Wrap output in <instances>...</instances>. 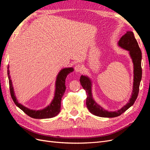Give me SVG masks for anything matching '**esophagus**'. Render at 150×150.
I'll return each instance as SVG.
<instances>
[{
	"label": "esophagus",
	"instance_id": "esophagus-1",
	"mask_svg": "<svg viewBox=\"0 0 150 150\" xmlns=\"http://www.w3.org/2000/svg\"><path fill=\"white\" fill-rule=\"evenodd\" d=\"M74 69H75V71H76V72H81V71H82L83 70V66L82 65L79 64H76V65L75 66Z\"/></svg>",
	"mask_w": 150,
	"mask_h": 150
}]
</instances>
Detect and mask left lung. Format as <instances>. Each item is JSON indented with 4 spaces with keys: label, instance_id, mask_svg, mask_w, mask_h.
I'll list each match as a JSON object with an SVG mask.
<instances>
[{
    "label": "left lung",
    "instance_id": "obj_1",
    "mask_svg": "<svg viewBox=\"0 0 150 150\" xmlns=\"http://www.w3.org/2000/svg\"><path fill=\"white\" fill-rule=\"evenodd\" d=\"M118 46L122 49L129 51L131 58L133 63V91L131 98L128 103L120 110L116 111H108L105 110L101 106L94 100L92 94V82L88 76L81 75L80 83L86 91L87 98H86V106L89 111L93 115L103 117H115L120 116L125 112L128 108L133 105L136 99L138 97L139 88L142 77V51L136 40L134 34L131 31H127L126 33L122 35L118 41Z\"/></svg>",
    "mask_w": 150,
    "mask_h": 150
}]
</instances>
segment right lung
I'll list each match as a JSON object with an SVG mask.
<instances>
[{
  "mask_svg": "<svg viewBox=\"0 0 150 150\" xmlns=\"http://www.w3.org/2000/svg\"><path fill=\"white\" fill-rule=\"evenodd\" d=\"M8 67H7V75L8 81H9V88L12 100L16 104V105L19 107L21 110L23 111L26 115H28L31 117L35 119H46L51 118L54 116H57L61 111V102L62 97L64 95L66 90V78L71 72L74 71L72 67H67L64 68L60 71L59 74L57 76V78L56 81V89L55 93H54V97L52 99V102L48 106L45 108L44 109L40 110H33L25 107L22 104H20L17 100V98L15 96L14 91L12 86V80L10 76V72L8 69Z\"/></svg>",
  "mask_w": 150,
  "mask_h": 150,
  "instance_id": "1",
  "label": "right lung"
}]
</instances>
